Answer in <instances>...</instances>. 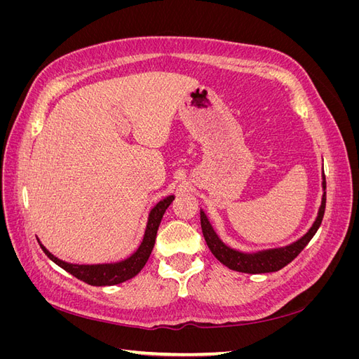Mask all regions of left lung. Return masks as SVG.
I'll use <instances>...</instances> for the list:
<instances>
[{
	"instance_id": "obj_1",
	"label": "left lung",
	"mask_w": 359,
	"mask_h": 359,
	"mask_svg": "<svg viewBox=\"0 0 359 359\" xmlns=\"http://www.w3.org/2000/svg\"><path fill=\"white\" fill-rule=\"evenodd\" d=\"M322 187H323V196H322V205L319 208L316 220H314L310 231L299 238L298 241L292 243L290 245L281 247V248H271L264 250V252L257 253H243L227 247L217 233L214 232L210 220L206 219L203 211H201V226H202V233L206 241V245L211 250V253L220 260L223 265L231 268L238 273H247V274H265V273H276V271L285 268L287 264H290L293 259H295L302 250L306 247L314 233L318 232L319 226L322 223L323 214H325V203H327V181H325V173L322 175Z\"/></svg>"
}]
</instances>
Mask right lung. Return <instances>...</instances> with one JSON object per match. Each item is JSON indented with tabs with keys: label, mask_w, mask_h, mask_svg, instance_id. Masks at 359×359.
Returning <instances> with one entry per match:
<instances>
[{
	"label": "right lung",
	"mask_w": 359,
	"mask_h": 359,
	"mask_svg": "<svg viewBox=\"0 0 359 359\" xmlns=\"http://www.w3.org/2000/svg\"><path fill=\"white\" fill-rule=\"evenodd\" d=\"M173 199H175V196H168L163 201H160L154 206V208L151 210L142 243H140L139 248L132 256L121 260V262L99 264V265L69 264V262H64V260L55 257L52 253H49V250H46V247L43 245L39 240L37 241H39L43 252H45V255L52 260V262H55L64 271H67V273H70L76 278L85 281V283H88L91 286L119 285V283H123V281H127L130 278H133L135 276H137L140 273V269L145 266L151 252H153V247L156 243V236H157L160 222L163 219V214H165V211L168 210V206L172 203Z\"/></svg>",
	"instance_id": "right-lung-1"
}]
</instances>
